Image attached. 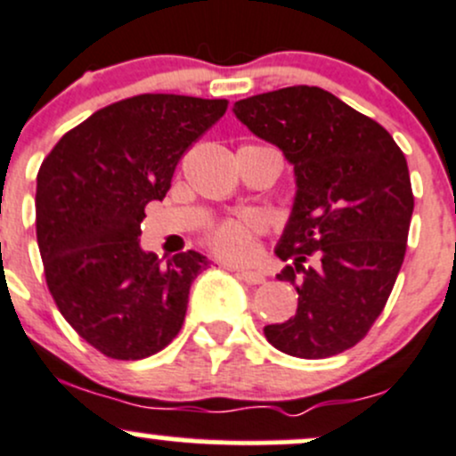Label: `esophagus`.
<instances>
[{
    "mask_svg": "<svg viewBox=\"0 0 456 456\" xmlns=\"http://www.w3.org/2000/svg\"><path fill=\"white\" fill-rule=\"evenodd\" d=\"M236 275L247 281V284H265L266 281V277L262 275L260 271H247V268H240V271H236Z\"/></svg>",
    "mask_w": 456,
    "mask_h": 456,
    "instance_id": "obj_1",
    "label": "esophagus"
}]
</instances>
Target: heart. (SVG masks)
Masks as SVG:
<instances>
[{
    "label": "heart",
    "instance_id": "1",
    "mask_svg": "<svg viewBox=\"0 0 456 456\" xmlns=\"http://www.w3.org/2000/svg\"><path fill=\"white\" fill-rule=\"evenodd\" d=\"M266 224L257 214H242L224 218L205 232L203 242L214 256L227 262H247L256 256L257 238L265 233Z\"/></svg>",
    "mask_w": 456,
    "mask_h": 456
}]
</instances>
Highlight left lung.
<instances>
[{
  "mask_svg": "<svg viewBox=\"0 0 456 456\" xmlns=\"http://www.w3.org/2000/svg\"><path fill=\"white\" fill-rule=\"evenodd\" d=\"M233 113L297 176L275 253L289 262L277 280L295 286L299 304L266 325L268 343L310 361L337 356L367 337L404 262L415 205L404 152L376 119L321 87L251 95Z\"/></svg>",
  "mask_w": 456,
  "mask_h": 456,
  "instance_id": "8db88e82",
  "label": "left lung"
}]
</instances>
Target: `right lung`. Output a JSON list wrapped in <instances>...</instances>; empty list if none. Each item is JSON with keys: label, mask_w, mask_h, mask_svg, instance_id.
I'll list each match as a JSON object with an SVG mask.
<instances>
[{"label": "right lung", "mask_w": 456, "mask_h": 456, "mask_svg": "<svg viewBox=\"0 0 456 456\" xmlns=\"http://www.w3.org/2000/svg\"><path fill=\"white\" fill-rule=\"evenodd\" d=\"M227 100L142 94L61 137L37 175V242L47 290L67 323L115 361H142L179 334L208 257L142 251V220L164 200L185 151Z\"/></svg>", "instance_id": "obj_1"}]
</instances>
